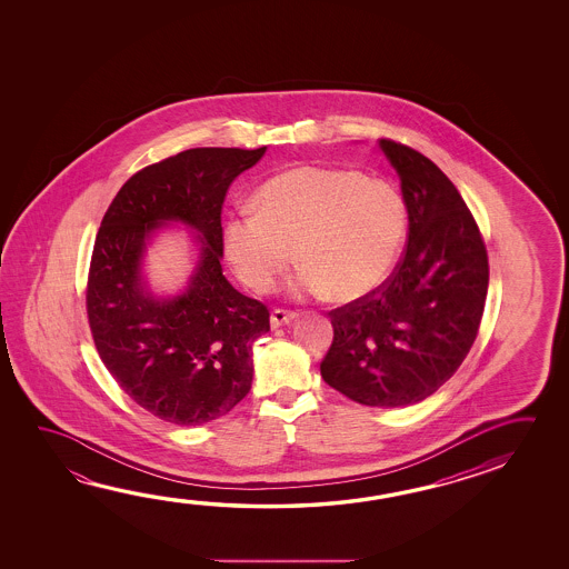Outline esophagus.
<instances>
[{
    "label": "esophagus",
    "instance_id": "34e87169",
    "mask_svg": "<svg viewBox=\"0 0 569 569\" xmlns=\"http://www.w3.org/2000/svg\"><path fill=\"white\" fill-rule=\"evenodd\" d=\"M298 318V313L296 311H288V309H273L271 311V328H280V326H286L289 321H293V319Z\"/></svg>",
    "mask_w": 569,
    "mask_h": 569
}]
</instances>
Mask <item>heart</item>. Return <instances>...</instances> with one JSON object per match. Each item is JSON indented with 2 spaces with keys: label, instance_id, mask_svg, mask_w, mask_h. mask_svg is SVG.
<instances>
[{
  "label": "heart",
  "instance_id": "obj_1",
  "mask_svg": "<svg viewBox=\"0 0 569 569\" xmlns=\"http://www.w3.org/2000/svg\"><path fill=\"white\" fill-rule=\"evenodd\" d=\"M398 186L363 171L303 163L276 173L223 226V250L248 288L268 293L298 258V296L368 298L383 286L408 238Z\"/></svg>",
  "mask_w": 569,
  "mask_h": 569
}]
</instances>
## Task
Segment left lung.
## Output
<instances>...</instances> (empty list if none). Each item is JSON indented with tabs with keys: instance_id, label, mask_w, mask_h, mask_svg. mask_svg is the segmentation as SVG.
Here are the masks:
<instances>
[{
	"instance_id": "1",
	"label": "left lung",
	"mask_w": 569,
	"mask_h": 569,
	"mask_svg": "<svg viewBox=\"0 0 569 569\" xmlns=\"http://www.w3.org/2000/svg\"><path fill=\"white\" fill-rule=\"evenodd\" d=\"M408 206V246L368 298L331 309L333 341L321 378L349 399L398 408L438 391L478 338L488 250L458 188L433 161L379 140Z\"/></svg>"
}]
</instances>
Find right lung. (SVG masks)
<instances>
[{"mask_svg":"<svg viewBox=\"0 0 569 569\" xmlns=\"http://www.w3.org/2000/svg\"><path fill=\"white\" fill-rule=\"evenodd\" d=\"M266 150L193 148L136 171L96 236L86 286L96 349L140 408L176 426L221 418L250 393L251 346L270 331V309L221 273V208ZM168 219L201 231L202 258L189 291L161 302L142 288L139 260L142 240Z\"/></svg>","mask_w":569,"mask_h":569,"instance_id":"obj_1","label":"right lung"}]
</instances>
